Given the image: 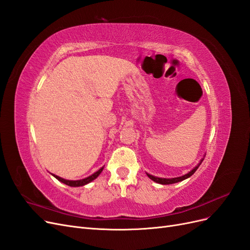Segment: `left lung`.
Returning <instances> with one entry per match:
<instances>
[{"instance_id":"obj_1","label":"left lung","mask_w":250,"mask_h":250,"mask_svg":"<svg viewBox=\"0 0 250 250\" xmlns=\"http://www.w3.org/2000/svg\"><path fill=\"white\" fill-rule=\"evenodd\" d=\"M203 160H204V158H202L201 159V161L197 163V166L196 167H194V168H192L190 171H189V173H187L186 175H184V176H181V177H177V178H170V179H167V178H158V177H154V176H152V175H150V174H148L147 173V176L151 179V180H153L154 182H156V183H159V184H162V185H168V184H174V183H178V182H181V181H183V180H185V179H187V178H189L190 176H192L194 173H195V170L199 168V167L201 166V163L203 162Z\"/></svg>"}]
</instances>
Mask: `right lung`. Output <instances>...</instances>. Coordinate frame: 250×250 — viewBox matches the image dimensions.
Here are the masks:
<instances>
[{
	"label": "right lung",
	"instance_id": "right-lung-1",
	"mask_svg": "<svg viewBox=\"0 0 250 250\" xmlns=\"http://www.w3.org/2000/svg\"><path fill=\"white\" fill-rule=\"evenodd\" d=\"M103 167H102L100 169H98V170L96 171V173H94L93 175H91V176H89V177H87V178L82 179V180H76V181H73V180H66V179H63V178L59 177V176H56V175H54V174H53V176H54L56 179H58V180L60 181V182H62V183H64V184L68 185V186H71V187H80V186H83V185H85V184H88V183L92 182L93 180H95V179L101 174V171L103 170Z\"/></svg>",
	"mask_w": 250,
	"mask_h": 250
}]
</instances>
